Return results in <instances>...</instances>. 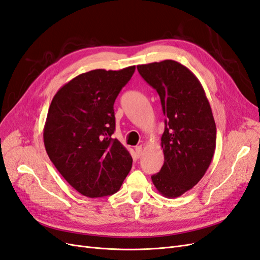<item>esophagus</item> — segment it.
<instances>
[{
    "mask_svg": "<svg viewBox=\"0 0 260 260\" xmlns=\"http://www.w3.org/2000/svg\"><path fill=\"white\" fill-rule=\"evenodd\" d=\"M136 153H137L138 157H141V155H142V146L141 145L136 146Z\"/></svg>",
    "mask_w": 260,
    "mask_h": 260,
    "instance_id": "1",
    "label": "esophagus"
}]
</instances>
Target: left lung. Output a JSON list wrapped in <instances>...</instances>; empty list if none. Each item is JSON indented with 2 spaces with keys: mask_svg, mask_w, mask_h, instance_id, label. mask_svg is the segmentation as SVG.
<instances>
[{
  "mask_svg": "<svg viewBox=\"0 0 260 260\" xmlns=\"http://www.w3.org/2000/svg\"><path fill=\"white\" fill-rule=\"evenodd\" d=\"M143 79L158 93L165 119V161L152 176L165 198L175 199L199 183L216 148V123L198 78L180 62L166 59L139 65Z\"/></svg>",
  "mask_w": 260,
  "mask_h": 260,
  "instance_id": "1",
  "label": "left lung"
}]
</instances>
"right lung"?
Masks as SVG:
<instances>
[{
    "instance_id": "right-lung-1",
    "label": "right lung",
    "mask_w": 260,
    "mask_h": 260,
    "mask_svg": "<svg viewBox=\"0 0 260 260\" xmlns=\"http://www.w3.org/2000/svg\"><path fill=\"white\" fill-rule=\"evenodd\" d=\"M135 70H91L62 85L52 100L43 130L46 153L62 178L86 198L119 191L131 170V155L112 135L115 100Z\"/></svg>"
}]
</instances>
